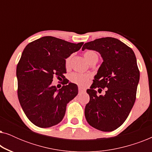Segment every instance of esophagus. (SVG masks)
<instances>
[{
	"mask_svg": "<svg viewBox=\"0 0 152 152\" xmlns=\"http://www.w3.org/2000/svg\"><path fill=\"white\" fill-rule=\"evenodd\" d=\"M78 91H79V93H83V92H85L86 89L84 88H82V87H79Z\"/></svg>",
	"mask_w": 152,
	"mask_h": 152,
	"instance_id": "obj_1",
	"label": "esophagus"
}]
</instances>
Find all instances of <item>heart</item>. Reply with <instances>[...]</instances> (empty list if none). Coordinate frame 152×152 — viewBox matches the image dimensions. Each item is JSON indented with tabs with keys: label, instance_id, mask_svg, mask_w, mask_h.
Returning a JSON list of instances; mask_svg holds the SVG:
<instances>
[{
	"label": "heart",
	"instance_id": "b5f03b06",
	"mask_svg": "<svg viewBox=\"0 0 152 152\" xmlns=\"http://www.w3.org/2000/svg\"><path fill=\"white\" fill-rule=\"evenodd\" d=\"M84 58L88 61V64L93 61H98V55L93 50H87L84 53ZM70 59H71V56H69L66 58L65 60V64L66 66H68L70 64ZM91 76L89 75L80 74L77 72H75L70 75V80L72 82L79 85L81 86H84L88 84L89 80H90Z\"/></svg>",
	"mask_w": 152,
	"mask_h": 152
}]
</instances>
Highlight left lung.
<instances>
[{"label":"left lung","mask_w":152,"mask_h":152,"mask_svg":"<svg viewBox=\"0 0 152 152\" xmlns=\"http://www.w3.org/2000/svg\"><path fill=\"white\" fill-rule=\"evenodd\" d=\"M85 49L98 52L103 59L91 89L86 91L90 101L85 107V117L93 127L112 132L124 123L136 101L140 79L136 55L113 37L86 43L82 50ZM95 88H106L105 95L97 96Z\"/></svg>","instance_id":"obj_1"}]
</instances>
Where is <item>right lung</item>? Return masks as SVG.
Returning a JSON list of instances; mask_svg holds the SVG:
<instances>
[{
  "instance_id": "right-lung-1",
  "label": "right lung",
  "mask_w": 152,
  "mask_h": 152,
  "mask_svg": "<svg viewBox=\"0 0 152 152\" xmlns=\"http://www.w3.org/2000/svg\"><path fill=\"white\" fill-rule=\"evenodd\" d=\"M84 43H72L53 37H43L28 43L16 67L18 97L27 118L41 128L63 120L66 105L77 95V86L69 83L65 60ZM54 76L64 80L57 90L51 86Z\"/></svg>"
}]
</instances>
